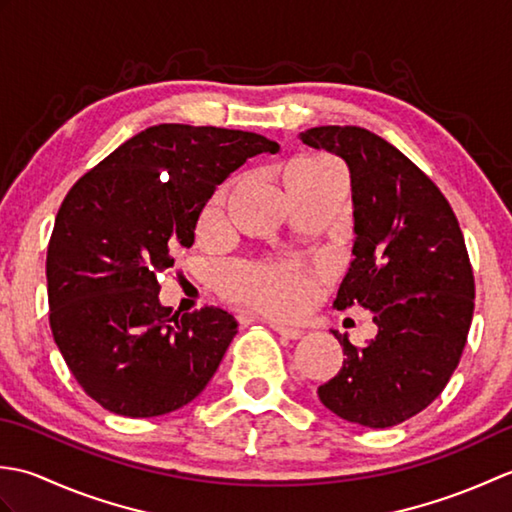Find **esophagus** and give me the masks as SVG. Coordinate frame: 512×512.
Segmentation results:
<instances>
[{"label":"esophagus","instance_id":"34e87169","mask_svg":"<svg viewBox=\"0 0 512 512\" xmlns=\"http://www.w3.org/2000/svg\"><path fill=\"white\" fill-rule=\"evenodd\" d=\"M270 328H273L279 336H284V339H290V341H297V339H301V336H303V330H299V328H288V325L273 323V325H270Z\"/></svg>","mask_w":512,"mask_h":512}]
</instances>
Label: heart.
<instances>
[{
	"instance_id": "1",
	"label": "heart",
	"mask_w": 512,
	"mask_h": 512,
	"mask_svg": "<svg viewBox=\"0 0 512 512\" xmlns=\"http://www.w3.org/2000/svg\"><path fill=\"white\" fill-rule=\"evenodd\" d=\"M341 171L330 160L323 158H301L292 162L286 171V184L292 180L319 178L325 173ZM228 195V187L217 191L211 202L204 206L200 226L209 231L222 217V209ZM224 292L228 299L244 303L255 310L279 317H290L306 308L312 295V277L297 264L290 262H266V264H244L237 266L224 279Z\"/></svg>"
}]
</instances>
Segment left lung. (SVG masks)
Wrapping results in <instances>:
<instances>
[{
    "instance_id": "1",
    "label": "left lung",
    "mask_w": 512,
    "mask_h": 512,
    "mask_svg": "<svg viewBox=\"0 0 512 512\" xmlns=\"http://www.w3.org/2000/svg\"><path fill=\"white\" fill-rule=\"evenodd\" d=\"M299 138L350 167L354 262L334 308L358 303L378 325L365 347L334 332L343 367L317 394L347 422L394 427L429 407L460 363L475 308L462 228L436 182L385 138L354 125Z\"/></svg>"
}]
</instances>
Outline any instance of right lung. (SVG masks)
Instances as JSON below:
<instances>
[{"instance_id": "1", "label": "right lung", "mask_w": 512, "mask_h": 512, "mask_svg": "<svg viewBox=\"0 0 512 512\" xmlns=\"http://www.w3.org/2000/svg\"><path fill=\"white\" fill-rule=\"evenodd\" d=\"M275 140L165 123L114 149L72 184L48 244L50 330L85 394L127 418L187 405L237 332L231 314L160 306L156 275L193 244L213 191Z\"/></svg>"}]
</instances>
